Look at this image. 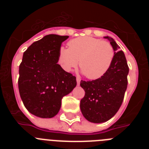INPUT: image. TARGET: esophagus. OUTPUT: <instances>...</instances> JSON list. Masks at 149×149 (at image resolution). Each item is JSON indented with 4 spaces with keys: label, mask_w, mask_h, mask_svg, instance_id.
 <instances>
[{
    "label": "esophagus",
    "mask_w": 149,
    "mask_h": 149,
    "mask_svg": "<svg viewBox=\"0 0 149 149\" xmlns=\"http://www.w3.org/2000/svg\"><path fill=\"white\" fill-rule=\"evenodd\" d=\"M76 81H77V84L79 85V84H80V83H81V78L78 77H77V78H76Z\"/></svg>",
    "instance_id": "obj_1"
}]
</instances>
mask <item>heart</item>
<instances>
[{
	"label": "heart",
	"instance_id": "1",
	"mask_svg": "<svg viewBox=\"0 0 149 149\" xmlns=\"http://www.w3.org/2000/svg\"><path fill=\"white\" fill-rule=\"evenodd\" d=\"M68 48L60 49L58 63L63 70L71 72L80 67L86 77L96 80L106 74L115 56L113 46L109 42L90 36H81L70 40Z\"/></svg>",
	"mask_w": 149,
	"mask_h": 149
}]
</instances>
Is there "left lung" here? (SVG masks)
<instances>
[{
  "label": "left lung",
  "mask_w": 149,
  "mask_h": 149,
  "mask_svg": "<svg viewBox=\"0 0 149 149\" xmlns=\"http://www.w3.org/2000/svg\"><path fill=\"white\" fill-rule=\"evenodd\" d=\"M115 50L111 66L104 75L93 81H81L85 95L81 100V110L86 119L101 123L110 119L120 108L127 86L129 68L125 54L119 51L114 39L105 36Z\"/></svg>",
  "instance_id": "left-lung-1"
}]
</instances>
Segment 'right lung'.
Listing matches in <instances>:
<instances>
[{"instance_id": "add662e5", "label": "right lung", "mask_w": 149, "mask_h": 149, "mask_svg": "<svg viewBox=\"0 0 149 149\" xmlns=\"http://www.w3.org/2000/svg\"><path fill=\"white\" fill-rule=\"evenodd\" d=\"M68 38L47 35L24 52L19 65L18 89L24 105L33 115L40 118L56 116L63 96L77 85L75 76L57 63L60 46Z\"/></svg>"}]
</instances>
